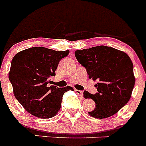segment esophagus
Segmentation results:
<instances>
[{
    "instance_id": "34e87169",
    "label": "esophagus",
    "mask_w": 146,
    "mask_h": 146,
    "mask_svg": "<svg viewBox=\"0 0 146 146\" xmlns=\"http://www.w3.org/2000/svg\"><path fill=\"white\" fill-rule=\"evenodd\" d=\"M74 91H75V92L77 93V95H79L80 96H82V95H83V92H82V91H80V90L75 89V90H74Z\"/></svg>"
}]
</instances>
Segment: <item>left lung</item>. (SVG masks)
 <instances>
[{
  "label": "left lung",
  "mask_w": 146,
  "mask_h": 146,
  "mask_svg": "<svg viewBox=\"0 0 146 146\" xmlns=\"http://www.w3.org/2000/svg\"><path fill=\"white\" fill-rule=\"evenodd\" d=\"M74 54L89 78L98 81L97 93L83 92L86 99L91 98L96 103L88 114L100 119L115 114L128 102L135 86L133 64L129 55L104 45L76 50Z\"/></svg>",
  "instance_id": "left-lung-1"
}]
</instances>
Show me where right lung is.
<instances>
[{
    "label": "right lung",
    "instance_id": "obj_1",
    "mask_svg": "<svg viewBox=\"0 0 146 146\" xmlns=\"http://www.w3.org/2000/svg\"><path fill=\"white\" fill-rule=\"evenodd\" d=\"M69 51H55L33 47L18 52L13 58L9 74L14 95L29 113L41 118H50L60 108L64 93L74 91L67 86H50L51 77L62 58Z\"/></svg>",
    "mask_w": 146,
    "mask_h": 146
}]
</instances>
